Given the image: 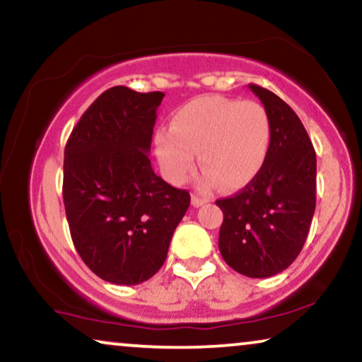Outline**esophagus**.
<instances>
[{"instance_id": "esophagus-1", "label": "esophagus", "mask_w": 362, "mask_h": 362, "mask_svg": "<svg viewBox=\"0 0 362 362\" xmlns=\"http://www.w3.org/2000/svg\"><path fill=\"white\" fill-rule=\"evenodd\" d=\"M209 199H205V197H199V195H192V205L194 206H202L205 205Z\"/></svg>"}]
</instances>
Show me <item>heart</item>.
<instances>
[{"instance_id":"obj_1","label":"heart","mask_w":362,"mask_h":362,"mask_svg":"<svg viewBox=\"0 0 362 362\" xmlns=\"http://www.w3.org/2000/svg\"><path fill=\"white\" fill-rule=\"evenodd\" d=\"M269 137V117L262 104L204 95L178 107L170 129L157 131L156 156L172 184L189 180L199 153L204 185L218 180L225 189H238L263 167Z\"/></svg>"}]
</instances>
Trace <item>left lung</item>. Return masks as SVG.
<instances>
[{"label": "left lung", "instance_id": "1", "mask_svg": "<svg viewBox=\"0 0 362 362\" xmlns=\"http://www.w3.org/2000/svg\"><path fill=\"white\" fill-rule=\"evenodd\" d=\"M269 117L263 167L242 192L216 200L223 211L218 248L235 272L268 278L295 262L316 206V152L305 125L285 100L250 84Z\"/></svg>", "mask_w": 362, "mask_h": 362}]
</instances>
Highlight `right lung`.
Listing matches in <instances>:
<instances>
[{"label":"right lung","mask_w":362,"mask_h":362,"mask_svg":"<svg viewBox=\"0 0 362 362\" xmlns=\"http://www.w3.org/2000/svg\"><path fill=\"white\" fill-rule=\"evenodd\" d=\"M163 95L107 89L64 148L62 199L72 243L90 272L114 285H139L160 269L190 205L189 192L168 185L148 158Z\"/></svg>","instance_id":"right-lung-1"}]
</instances>
